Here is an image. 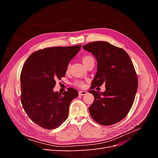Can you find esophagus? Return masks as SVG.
<instances>
[{
    "label": "esophagus",
    "mask_w": 158,
    "mask_h": 158,
    "mask_svg": "<svg viewBox=\"0 0 158 158\" xmlns=\"http://www.w3.org/2000/svg\"><path fill=\"white\" fill-rule=\"evenodd\" d=\"M88 93L87 91H85V90H82V91H80L79 92V95H85Z\"/></svg>",
    "instance_id": "34e87169"
}]
</instances>
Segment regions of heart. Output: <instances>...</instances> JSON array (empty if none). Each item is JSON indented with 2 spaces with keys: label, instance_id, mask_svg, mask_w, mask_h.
Returning a JSON list of instances; mask_svg holds the SVG:
<instances>
[{
  "label": "heart",
  "instance_id": "b5f03b06",
  "mask_svg": "<svg viewBox=\"0 0 158 158\" xmlns=\"http://www.w3.org/2000/svg\"><path fill=\"white\" fill-rule=\"evenodd\" d=\"M91 60H94V57L92 56L91 55H84L82 57V62H83V63L85 64V66L86 65L89 63V62H90ZM69 69H70V64L68 65L67 69H66V70L69 71ZM74 84L75 85H76V86H78L80 88H83V87L85 86V83L83 82V81H81V80L75 81V82H74Z\"/></svg>",
  "mask_w": 158,
  "mask_h": 158
}]
</instances>
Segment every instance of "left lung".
Masks as SVG:
<instances>
[{
	"label": "left lung",
	"instance_id": "obj_1",
	"mask_svg": "<svg viewBox=\"0 0 158 158\" xmlns=\"http://www.w3.org/2000/svg\"><path fill=\"white\" fill-rule=\"evenodd\" d=\"M83 49L95 56L98 71L89 93L94 101L89 107L91 117L104 126L112 125L125 118L130 111L138 88V78L127 52L106 41H94ZM104 83L106 91L98 93L95 87Z\"/></svg>",
	"mask_w": 158,
	"mask_h": 158
}]
</instances>
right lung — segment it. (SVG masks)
I'll return each instance as SVG.
<instances>
[{
    "label": "right lung",
    "mask_w": 158,
    "mask_h": 158,
    "mask_svg": "<svg viewBox=\"0 0 158 158\" xmlns=\"http://www.w3.org/2000/svg\"><path fill=\"white\" fill-rule=\"evenodd\" d=\"M81 45L53 47L38 50L28 57L20 74L21 103L27 116L45 129L58 128L69 117L72 100L77 90L69 88L54 92L56 80L64 77L70 60Z\"/></svg>",
    "instance_id": "obj_1"
}]
</instances>
